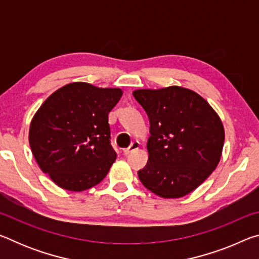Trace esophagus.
I'll return each instance as SVG.
<instances>
[{"label": "esophagus", "mask_w": 259, "mask_h": 259, "mask_svg": "<svg viewBox=\"0 0 259 259\" xmlns=\"http://www.w3.org/2000/svg\"><path fill=\"white\" fill-rule=\"evenodd\" d=\"M139 146H140L139 142H133V143L130 144V146H129L128 148H125V150H123V153H124L125 155H128V154H130L131 152H134V151H136V150H138Z\"/></svg>", "instance_id": "1"}]
</instances>
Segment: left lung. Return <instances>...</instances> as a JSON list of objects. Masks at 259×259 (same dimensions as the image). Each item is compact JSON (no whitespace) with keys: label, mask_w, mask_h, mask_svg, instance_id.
<instances>
[{"label":"left lung","mask_w":259,"mask_h":259,"mask_svg":"<svg viewBox=\"0 0 259 259\" xmlns=\"http://www.w3.org/2000/svg\"><path fill=\"white\" fill-rule=\"evenodd\" d=\"M133 95L150 119L148 161L138 171L140 182L161 198H183L221 161L225 139L221 117L186 88L138 89Z\"/></svg>","instance_id":"left-lung-1"}]
</instances>
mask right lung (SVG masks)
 <instances>
[{
	"label": "right lung",
	"mask_w": 259,
	"mask_h": 259,
	"mask_svg": "<svg viewBox=\"0 0 259 259\" xmlns=\"http://www.w3.org/2000/svg\"><path fill=\"white\" fill-rule=\"evenodd\" d=\"M122 94L119 88L73 82L56 90L37 109L29 125L30 150L56 185L82 192L106 177L116 159L108 113Z\"/></svg>",
	"instance_id": "right-lung-1"
}]
</instances>
